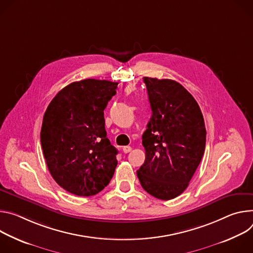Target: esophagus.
<instances>
[{
    "mask_svg": "<svg viewBox=\"0 0 253 253\" xmlns=\"http://www.w3.org/2000/svg\"><path fill=\"white\" fill-rule=\"evenodd\" d=\"M130 151H131V148H130L129 146H126V147L123 148V152H124L125 154H127V153H129Z\"/></svg>",
    "mask_w": 253,
    "mask_h": 253,
    "instance_id": "1",
    "label": "esophagus"
}]
</instances>
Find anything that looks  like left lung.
<instances>
[{
  "label": "left lung",
  "mask_w": 253,
  "mask_h": 253,
  "mask_svg": "<svg viewBox=\"0 0 253 253\" xmlns=\"http://www.w3.org/2000/svg\"><path fill=\"white\" fill-rule=\"evenodd\" d=\"M153 115L143 134L146 160L136 171L142 187L171 200L189 185L202 160L206 128L201 109L181 84L144 77Z\"/></svg>",
  "instance_id": "left-lung-1"
}]
</instances>
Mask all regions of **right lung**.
<instances>
[{
  "mask_svg": "<svg viewBox=\"0 0 253 253\" xmlns=\"http://www.w3.org/2000/svg\"><path fill=\"white\" fill-rule=\"evenodd\" d=\"M118 82L84 79L70 83L49 103L41 127L48 170L60 187L92 196L115 174L118 150L106 136L103 110Z\"/></svg>",
  "mask_w": 253,
  "mask_h": 253,
  "instance_id": "add662e5",
  "label": "right lung"
}]
</instances>
